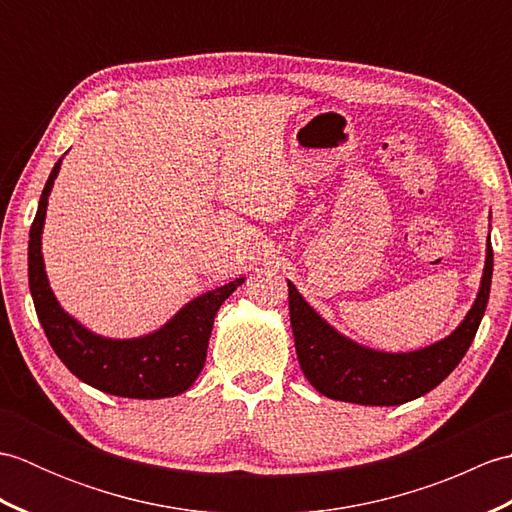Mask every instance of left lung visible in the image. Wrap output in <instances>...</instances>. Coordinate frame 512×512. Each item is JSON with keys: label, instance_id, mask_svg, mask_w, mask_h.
Segmentation results:
<instances>
[{"label": "left lung", "instance_id": "1", "mask_svg": "<svg viewBox=\"0 0 512 512\" xmlns=\"http://www.w3.org/2000/svg\"><path fill=\"white\" fill-rule=\"evenodd\" d=\"M491 279L493 246L488 239L480 290L464 321L442 341L413 352H380L347 339L288 281L290 325L303 374L319 394L354 405L394 407L429 394L471 347L484 317Z\"/></svg>", "mask_w": 512, "mask_h": 512}]
</instances>
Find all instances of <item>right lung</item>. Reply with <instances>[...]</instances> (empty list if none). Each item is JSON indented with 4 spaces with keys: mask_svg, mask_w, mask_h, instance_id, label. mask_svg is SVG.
Here are the masks:
<instances>
[{
    "mask_svg": "<svg viewBox=\"0 0 512 512\" xmlns=\"http://www.w3.org/2000/svg\"><path fill=\"white\" fill-rule=\"evenodd\" d=\"M59 169L61 158L52 167L46 187L41 191L28 242L30 295L54 354L76 378L105 394L140 400L182 394L202 372L217 310L237 286L244 284V277L195 297L160 330L138 339H107L94 334L59 306L43 266L41 233L46 222L48 195Z\"/></svg>",
    "mask_w": 512,
    "mask_h": 512,
    "instance_id": "add662e5",
    "label": "right lung"
}]
</instances>
